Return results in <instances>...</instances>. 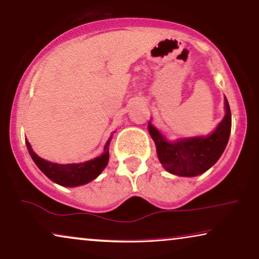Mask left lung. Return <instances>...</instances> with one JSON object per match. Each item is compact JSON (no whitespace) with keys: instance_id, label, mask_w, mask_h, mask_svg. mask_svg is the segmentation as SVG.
<instances>
[{"instance_id":"obj_1","label":"left lung","mask_w":259,"mask_h":259,"mask_svg":"<svg viewBox=\"0 0 259 259\" xmlns=\"http://www.w3.org/2000/svg\"><path fill=\"white\" fill-rule=\"evenodd\" d=\"M225 117L206 136L180 137L168 140L149 121L150 136L156 144L157 156L167 172L179 177H196L208 171L220 159L228 144L231 130V113L225 96Z\"/></svg>"}]
</instances>
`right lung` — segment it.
Wrapping results in <instances>:
<instances>
[{
	"label": "right lung",
	"mask_w": 259,
	"mask_h": 259,
	"mask_svg": "<svg viewBox=\"0 0 259 259\" xmlns=\"http://www.w3.org/2000/svg\"><path fill=\"white\" fill-rule=\"evenodd\" d=\"M111 138H113V134L108 138L105 148H103V153L100 154L99 157L83 161V163L73 164H58L45 160L33 151L26 138L25 144L34 164L50 180L64 187H78L98 178L106 168L108 161H109V144Z\"/></svg>",
	"instance_id": "right-lung-1"
}]
</instances>
